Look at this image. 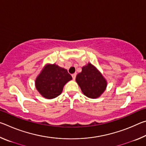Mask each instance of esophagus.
<instances>
[{"mask_svg": "<svg viewBox=\"0 0 146 146\" xmlns=\"http://www.w3.org/2000/svg\"><path fill=\"white\" fill-rule=\"evenodd\" d=\"M72 77H73V80H75V78H76V73H73L72 74Z\"/></svg>", "mask_w": 146, "mask_h": 146, "instance_id": "obj_1", "label": "esophagus"}]
</instances>
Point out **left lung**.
<instances>
[{"mask_svg": "<svg viewBox=\"0 0 146 146\" xmlns=\"http://www.w3.org/2000/svg\"><path fill=\"white\" fill-rule=\"evenodd\" d=\"M75 80L84 95L90 98L100 97L108 85L102 74L91 63L83 66L82 71L76 75Z\"/></svg>", "mask_w": 146, "mask_h": 146, "instance_id": "left-lung-1", "label": "left lung"}]
</instances>
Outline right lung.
Segmentation results:
<instances>
[{"label": "right lung", "mask_w": 146, "mask_h": 146, "mask_svg": "<svg viewBox=\"0 0 146 146\" xmlns=\"http://www.w3.org/2000/svg\"><path fill=\"white\" fill-rule=\"evenodd\" d=\"M72 80L67 70L55 64H47L36 76L35 85L36 90L47 99H53L62 92L64 85Z\"/></svg>", "instance_id": "right-lung-1"}]
</instances>
